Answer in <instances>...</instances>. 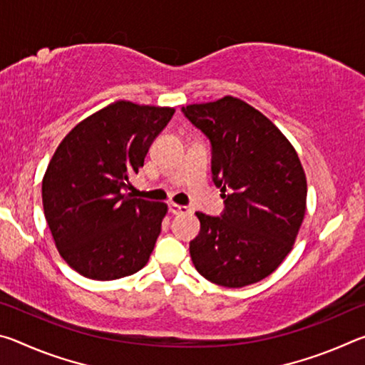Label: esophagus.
I'll return each mask as SVG.
<instances>
[{
    "label": "esophagus",
    "instance_id": "34e87169",
    "mask_svg": "<svg viewBox=\"0 0 365 365\" xmlns=\"http://www.w3.org/2000/svg\"><path fill=\"white\" fill-rule=\"evenodd\" d=\"M169 211H170L172 214H185V212H188L190 209H188L187 206L177 205V202H170V205H169Z\"/></svg>",
    "mask_w": 365,
    "mask_h": 365
}]
</instances>
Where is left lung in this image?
<instances>
[{"mask_svg": "<svg viewBox=\"0 0 365 365\" xmlns=\"http://www.w3.org/2000/svg\"><path fill=\"white\" fill-rule=\"evenodd\" d=\"M185 115L212 145V175L225 209L196 212L200 233L190 242L196 270L227 288L261 282L283 262L306 214L307 182L294 146L243 100L224 96L188 104Z\"/></svg>", "mask_w": 365, "mask_h": 365, "instance_id": "1", "label": "left lung"}]
</instances>
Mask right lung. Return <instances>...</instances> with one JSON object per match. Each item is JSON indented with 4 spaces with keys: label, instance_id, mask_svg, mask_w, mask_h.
I'll use <instances>...</instances> for the list:
<instances>
[{
    "label": "right lung",
    "instance_id": "add662e5",
    "mask_svg": "<svg viewBox=\"0 0 365 365\" xmlns=\"http://www.w3.org/2000/svg\"><path fill=\"white\" fill-rule=\"evenodd\" d=\"M174 113L114 101L78 122L49 160L41 183L48 227L61 257L86 279H122L150 261L168 205L122 190Z\"/></svg>",
    "mask_w": 365,
    "mask_h": 365
}]
</instances>
